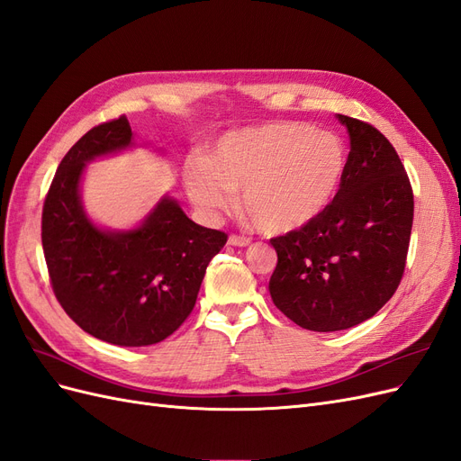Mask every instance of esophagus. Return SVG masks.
<instances>
[{"instance_id":"obj_1","label":"esophagus","mask_w":461,"mask_h":461,"mask_svg":"<svg viewBox=\"0 0 461 461\" xmlns=\"http://www.w3.org/2000/svg\"><path fill=\"white\" fill-rule=\"evenodd\" d=\"M227 244H229V246H232V248H246V246H249V240H248V239H244V236L230 234Z\"/></svg>"}]
</instances>
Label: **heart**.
Here are the masks:
<instances>
[{
    "label": "heart",
    "instance_id": "1",
    "mask_svg": "<svg viewBox=\"0 0 461 461\" xmlns=\"http://www.w3.org/2000/svg\"><path fill=\"white\" fill-rule=\"evenodd\" d=\"M348 167L340 136L300 121H271L229 131L212 156L183 171L190 202L217 219L240 192V207L269 236L310 227L337 198Z\"/></svg>",
    "mask_w": 461,
    "mask_h": 461
}]
</instances>
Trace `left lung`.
<instances>
[{"instance_id": "1", "label": "left lung", "mask_w": 461, "mask_h": 461, "mask_svg": "<svg viewBox=\"0 0 461 461\" xmlns=\"http://www.w3.org/2000/svg\"><path fill=\"white\" fill-rule=\"evenodd\" d=\"M337 117L350 136L337 198L310 227L271 240L273 303L315 332L356 327L393 298L413 225V192L393 144L364 121Z\"/></svg>"}]
</instances>
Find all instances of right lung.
I'll return each instance as SVG.
<instances>
[{"label": "right lung", "mask_w": 461, "mask_h": 461, "mask_svg": "<svg viewBox=\"0 0 461 461\" xmlns=\"http://www.w3.org/2000/svg\"><path fill=\"white\" fill-rule=\"evenodd\" d=\"M132 148L127 117L88 131L59 163L41 213L55 298L82 330L129 348L158 344L185 323L209 261L227 242L169 194L136 227L97 225L82 203L86 165Z\"/></svg>", "instance_id": "add662e5"}]
</instances>
